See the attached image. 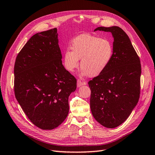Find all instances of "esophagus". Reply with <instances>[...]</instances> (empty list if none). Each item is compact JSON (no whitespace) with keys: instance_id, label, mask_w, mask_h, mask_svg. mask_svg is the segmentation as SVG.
Masks as SVG:
<instances>
[{"instance_id":"obj_1","label":"esophagus","mask_w":155,"mask_h":155,"mask_svg":"<svg viewBox=\"0 0 155 155\" xmlns=\"http://www.w3.org/2000/svg\"><path fill=\"white\" fill-rule=\"evenodd\" d=\"M85 84V82H82L80 80H78L77 81V87L78 88H79V87H81V86L82 85H84Z\"/></svg>"}]
</instances>
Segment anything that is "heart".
Returning <instances> with one entry per match:
<instances>
[{
    "label": "heart",
    "instance_id": "b5f03b06",
    "mask_svg": "<svg viewBox=\"0 0 155 155\" xmlns=\"http://www.w3.org/2000/svg\"><path fill=\"white\" fill-rule=\"evenodd\" d=\"M71 50L63 54V65L67 71L72 73L78 68L81 59L83 77H94L101 74L109 65L114 55V46L110 40L88 34L74 38Z\"/></svg>",
    "mask_w": 155,
    "mask_h": 155
}]
</instances>
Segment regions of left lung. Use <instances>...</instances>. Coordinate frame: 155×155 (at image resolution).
Segmentation results:
<instances>
[{
	"mask_svg": "<svg viewBox=\"0 0 155 155\" xmlns=\"http://www.w3.org/2000/svg\"><path fill=\"white\" fill-rule=\"evenodd\" d=\"M96 31L111 33L114 55L107 68L88 82L90 109L100 124L114 128L128 118L137 104L141 63L130 38L120 27H99Z\"/></svg>",
	"mask_w": 155,
	"mask_h": 155,
	"instance_id": "8db88e82",
	"label": "left lung"
}]
</instances>
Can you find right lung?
<instances>
[{
	"mask_svg": "<svg viewBox=\"0 0 155 155\" xmlns=\"http://www.w3.org/2000/svg\"><path fill=\"white\" fill-rule=\"evenodd\" d=\"M57 28L35 34L14 65L15 96L31 122L53 130L69 113V97L77 80L62 64Z\"/></svg>",
	"mask_w": 155,
	"mask_h": 155,
	"instance_id": "1",
	"label": "right lung"
}]
</instances>
